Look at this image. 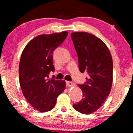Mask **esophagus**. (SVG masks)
Instances as JSON below:
<instances>
[{"label": "esophagus", "mask_w": 133, "mask_h": 133, "mask_svg": "<svg viewBox=\"0 0 133 133\" xmlns=\"http://www.w3.org/2000/svg\"><path fill=\"white\" fill-rule=\"evenodd\" d=\"M66 83L67 85V86L71 87H74L75 86V84L73 82H69V81H66Z\"/></svg>", "instance_id": "obj_1"}]
</instances>
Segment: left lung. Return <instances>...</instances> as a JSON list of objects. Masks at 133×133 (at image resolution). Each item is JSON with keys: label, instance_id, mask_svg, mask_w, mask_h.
Returning a JSON list of instances; mask_svg holds the SVG:
<instances>
[{"label": "left lung", "instance_id": "left-lung-1", "mask_svg": "<svg viewBox=\"0 0 133 133\" xmlns=\"http://www.w3.org/2000/svg\"><path fill=\"white\" fill-rule=\"evenodd\" d=\"M71 36L80 71L87 72L89 76L84 84L78 85L82 91L83 99L73 107L79 112L90 114L101 108L110 94L112 83V57L105 43L93 34L76 32Z\"/></svg>", "mask_w": 133, "mask_h": 133}]
</instances>
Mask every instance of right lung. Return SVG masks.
Returning <instances> with one entry per match:
<instances>
[{
	"mask_svg": "<svg viewBox=\"0 0 133 133\" xmlns=\"http://www.w3.org/2000/svg\"><path fill=\"white\" fill-rule=\"evenodd\" d=\"M68 32L42 34L34 37L25 47L19 63V82L23 96L41 112L54 108L57 98L65 88L63 80L48 79L54 71L52 52L66 39Z\"/></svg>",
	"mask_w": 133,
	"mask_h": 133,
	"instance_id": "obj_1",
	"label": "right lung"
}]
</instances>
